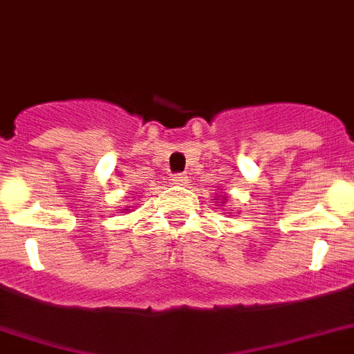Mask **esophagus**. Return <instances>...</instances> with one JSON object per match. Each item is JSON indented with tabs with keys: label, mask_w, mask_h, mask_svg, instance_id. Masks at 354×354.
Wrapping results in <instances>:
<instances>
[{
	"label": "esophagus",
	"mask_w": 354,
	"mask_h": 354,
	"mask_svg": "<svg viewBox=\"0 0 354 354\" xmlns=\"http://www.w3.org/2000/svg\"><path fill=\"white\" fill-rule=\"evenodd\" d=\"M172 182L176 183V185H185L189 180H187V176H185V174H174V176H172Z\"/></svg>",
	"instance_id": "1"
}]
</instances>
